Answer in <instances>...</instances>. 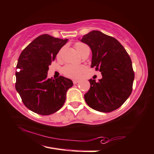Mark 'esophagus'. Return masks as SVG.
Masks as SVG:
<instances>
[{
  "instance_id": "esophagus-1",
  "label": "esophagus",
  "mask_w": 154,
  "mask_h": 154,
  "mask_svg": "<svg viewBox=\"0 0 154 154\" xmlns=\"http://www.w3.org/2000/svg\"><path fill=\"white\" fill-rule=\"evenodd\" d=\"M72 82H73V83H74V84H77V83H79V80H76V79H74V80H72Z\"/></svg>"
}]
</instances>
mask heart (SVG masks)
<instances>
[{
  "instance_id": "1",
  "label": "heart",
  "mask_w": 154,
  "mask_h": 154,
  "mask_svg": "<svg viewBox=\"0 0 154 154\" xmlns=\"http://www.w3.org/2000/svg\"><path fill=\"white\" fill-rule=\"evenodd\" d=\"M75 48H76L77 52H79L81 55L84 54V53L86 51H88V50H89V47L87 46L86 44L82 42H77L75 44ZM63 50V48H61L59 52H58V56H60ZM85 67L83 65L76 66L72 65H66L63 68L62 71L65 76L76 79V78H79L81 76V75H82L83 72H85Z\"/></svg>"
}]
</instances>
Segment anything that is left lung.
Wrapping results in <instances>:
<instances>
[{"label":"left lung","mask_w":154,"mask_h":154,"mask_svg":"<svg viewBox=\"0 0 154 154\" xmlns=\"http://www.w3.org/2000/svg\"><path fill=\"white\" fill-rule=\"evenodd\" d=\"M81 42L91 50V67L99 70L102 75L97 82L89 80L90 88L84 95L86 103L102 112L116 110L132 91L135 74L129 55L116 39L100 31L89 32Z\"/></svg>","instance_id":"8db88e82"}]
</instances>
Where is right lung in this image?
Returning <instances> with one entry per match:
<instances>
[{"label": "right lung", "mask_w": 154, "mask_h": 154, "mask_svg": "<svg viewBox=\"0 0 154 154\" xmlns=\"http://www.w3.org/2000/svg\"><path fill=\"white\" fill-rule=\"evenodd\" d=\"M68 39L43 34L33 40L19 56L15 72V89L24 105L35 113L50 115L62 108L71 79L47 78L49 65ZM19 70H18V69Z\"/></svg>", "instance_id": "right-lung-1"}]
</instances>
